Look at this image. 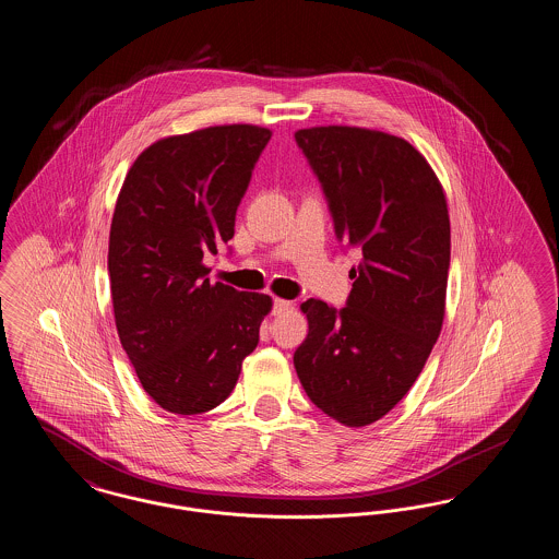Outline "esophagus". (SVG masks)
Returning a JSON list of instances; mask_svg holds the SVG:
<instances>
[{
    "instance_id": "esophagus-1",
    "label": "esophagus",
    "mask_w": 559,
    "mask_h": 559,
    "mask_svg": "<svg viewBox=\"0 0 559 559\" xmlns=\"http://www.w3.org/2000/svg\"><path fill=\"white\" fill-rule=\"evenodd\" d=\"M292 308V301H287V299H274V306H272V314H274V317H281V314L289 312Z\"/></svg>"
}]
</instances>
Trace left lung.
<instances>
[{"label": "left lung", "mask_w": 559, "mask_h": 559, "mask_svg": "<svg viewBox=\"0 0 559 559\" xmlns=\"http://www.w3.org/2000/svg\"><path fill=\"white\" fill-rule=\"evenodd\" d=\"M314 169L335 235L360 251L337 310L301 304L308 337L297 377L322 413L371 426L406 396L436 344L447 306L451 219L426 157L392 133L326 126L295 132Z\"/></svg>", "instance_id": "obj_1"}]
</instances>
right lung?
I'll use <instances>...</instances> for the list:
<instances>
[{
	"mask_svg": "<svg viewBox=\"0 0 559 559\" xmlns=\"http://www.w3.org/2000/svg\"><path fill=\"white\" fill-rule=\"evenodd\" d=\"M272 132L235 123L169 135L133 160L108 237L115 324L144 392L176 415L230 396L272 310L264 293L212 285L205 253L235 217Z\"/></svg>",
	"mask_w": 559,
	"mask_h": 559,
	"instance_id": "add662e5",
	"label": "right lung"
}]
</instances>
